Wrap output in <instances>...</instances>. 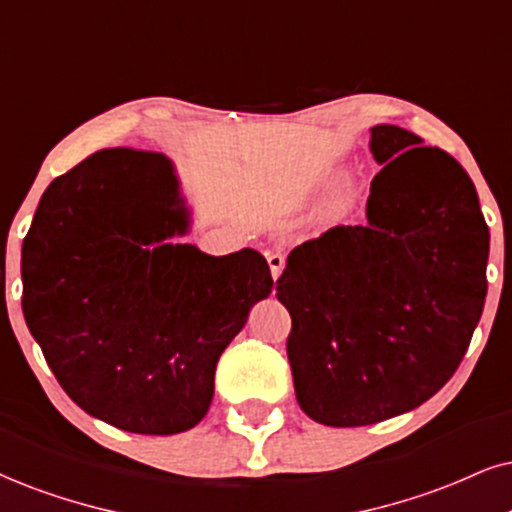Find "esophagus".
Returning <instances> with one entry per match:
<instances>
[{
  "instance_id": "obj_1",
  "label": "esophagus",
  "mask_w": 512,
  "mask_h": 512,
  "mask_svg": "<svg viewBox=\"0 0 512 512\" xmlns=\"http://www.w3.org/2000/svg\"><path fill=\"white\" fill-rule=\"evenodd\" d=\"M268 266H270V275H273V280H277V277L282 275V270H285V256L273 251V254H268Z\"/></svg>"
}]
</instances>
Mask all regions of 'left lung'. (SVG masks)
I'll return each instance as SVG.
<instances>
[{"label":"left lung","instance_id":"obj_1","mask_svg":"<svg viewBox=\"0 0 512 512\" xmlns=\"http://www.w3.org/2000/svg\"><path fill=\"white\" fill-rule=\"evenodd\" d=\"M382 170L363 225L296 246L277 280L292 315L296 401L327 427L408 413L451 380L487 299L489 227L475 185L441 149L370 128Z\"/></svg>","mask_w":512,"mask_h":512}]
</instances>
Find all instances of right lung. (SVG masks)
Instances as JSON below:
<instances>
[{
    "instance_id": "1",
    "label": "right lung",
    "mask_w": 512,
    "mask_h": 512,
    "mask_svg": "<svg viewBox=\"0 0 512 512\" xmlns=\"http://www.w3.org/2000/svg\"><path fill=\"white\" fill-rule=\"evenodd\" d=\"M189 223L168 156L102 149L44 189L23 239L28 330L63 391L118 430L199 425L220 353L273 292L254 249L170 242Z\"/></svg>"
}]
</instances>
